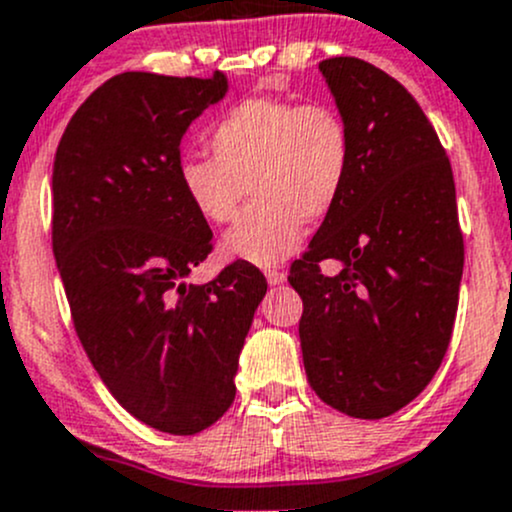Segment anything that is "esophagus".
Instances as JSON below:
<instances>
[{"mask_svg":"<svg viewBox=\"0 0 512 512\" xmlns=\"http://www.w3.org/2000/svg\"><path fill=\"white\" fill-rule=\"evenodd\" d=\"M265 277H267V282H270L272 287H275V285H282V282L287 280L285 272H280V270H267V272H265Z\"/></svg>","mask_w":512,"mask_h":512,"instance_id":"34e87169","label":"esophagus"}]
</instances>
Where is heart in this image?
<instances>
[{
  "instance_id": "b5f03b06",
  "label": "heart",
  "mask_w": 512,
  "mask_h": 512,
  "mask_svg": "<svg viewBox=\"0 0 512 512\" xmlns=\"http://www.w3.org/2000/svg\"><path fill=\"white\" fill-rule=\"evenodd\" d=\"M213 158L185 156L178 185L213 225L230 223L245 193L252 203L225 232L230 260L257 267L285 262L304 227L337 208L352 170V133L329 103L252 96L208 131Z\"/></svg>"
}]
</instances>
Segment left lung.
Instances as JSON below:
<instances>
[{"mask_svg": "<svg viewBox=\"0 0 512 512\" xmlns=\"http://www.w3.org/2000/svg\"><path fill=\"white\" fill-rule=\"evenodd\" d=\"M319 71L352 133V170L289 285L304 302L299 342L312 389L371 421L414 401L446 356L463 275L456 183L399 81L354 56ZM322 259H337L340 275L322 276Z\"/></svg>", "mask_w": 512, "mask_h": 512, "instance_id": "8db88e82", "label": "left lung"}]
</instances>
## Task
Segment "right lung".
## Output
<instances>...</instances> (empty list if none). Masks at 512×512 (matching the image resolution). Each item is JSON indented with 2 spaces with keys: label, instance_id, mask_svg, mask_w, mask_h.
Wrapping results in <instances>:
<instances>
[{
  "label": "right lung",
  "instance_id": "1",
  "mask_svg": "<svg viewBox=\"0 0 512 512\" xmlns=\"http://www.w3.org/2000/svg\"><path fill=\"white\" fill-rule=\"evenodd\" d=\"M225 94L223 71L113 76L74 113L51 175L54 257L76 334L118 404L173 436L230 409L267 292L247 262L208 285L185 282L213 250V232L180 193V141Z\"/></svg>",
  "mask_w": 512,
  "mask_h": 512
}]
</instances>
